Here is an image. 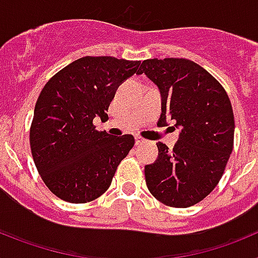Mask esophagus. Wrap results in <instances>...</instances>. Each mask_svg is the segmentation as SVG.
<instances>
[{
	"mask_svg": "<svg viewBox=\"0 0 258 258\" xmlns=\"http://www.w3.org/2000/svg\"><path fill=\"white\" fill-rule=\"evenodd\" d=\"M143 142H145V140H142L141 137H138V136L136 137V145H141V143H143Z\"/></svg>",
	"mask_w": 258,
	"mask_h": 258,
	"instance_id": "obj_1",
	"label": "esophagus"
}]
</instances>
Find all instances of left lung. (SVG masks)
<instances>
[{
	"label": "left lung",
	"mask_w": 258,
	"mask_h": 258,
	"mask_svg": "<svg viewBox=\"0 0 258 258\" xmlns=\"http://www.w3.org/2000/svg\"><path fill=\"white\" fill-rule=\"evenodd\" d=\"M141 74L160 90L157 126L181 129L173 150L156 143L159 156L145 166L146 183L165 206L187 208L208 197L225 172L234 147L231 102L217 80L188 59H147Z\"/></svg>",
	"instance_id": "left-lung-1"
}]
</instances>
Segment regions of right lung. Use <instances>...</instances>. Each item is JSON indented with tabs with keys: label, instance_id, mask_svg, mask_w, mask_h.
<instances>
[{
	"label": "right lung",
	"instance_id": "add662e5",
	"mask_svg": "<svg viewBox=\"0 0 258 258\" xmlns=\"http://www.w3.org/2000/svg\"><path fill=\"white\" fill-rule=\"evenodd\" d=\"M140 60L84 56L46 83L36 102L29 143L36 168L50 191L74 204L108 190L134 137L98 132L93 120L106 111L120 84L140 75Z\"/></svg>",
	"mask_w": 258,
	"mask_h": 258
}]
</instances>
